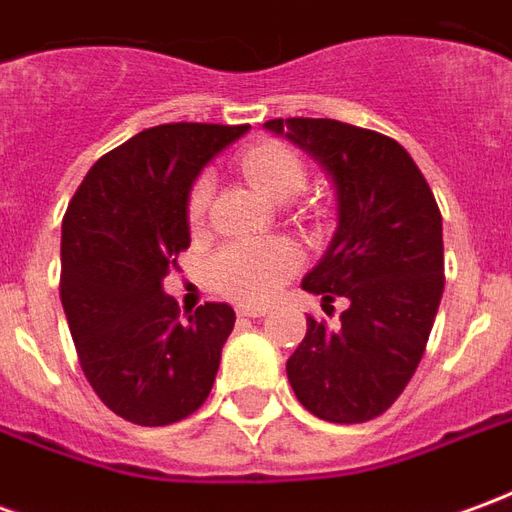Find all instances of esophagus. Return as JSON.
I'll use <instances>...</instances> for the list:
<instances>
[{
    "label": "esophagus",
    "mask_w": 512,
    "mask_h": 512,
    "mask_svg": "<svg viewBox=\"0 0 512 512\" xmlns=\"http://www.w3.org/2000/svg\"><path fill=\"white\" fill-rule=\"evenodd\" d=\"M238 315L241 318H260V315H266V307H238Z\"/></svg>",
    "instance_id": "1"
}]
</instances>
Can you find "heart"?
I'll use <instances>...</instances> for the list:
<instances>
[{
    "mask_svg": "<svg viewBox=\"0 0 512 512\" xmlns=\"http://www.w3.org/2000/svg\"><path fill=\"white\" fill-rule=\"evenodd\" d=\"M241 172L266 200H293L307 186V167L296 150L282 142H263L246 150L241 156ZM213 183L208 175L194 180L186 200V216L191 227H197L208 213ZM299 266V252L282 241H241L222 246L208 260V282L222 296L244 304L268 299L274 290Z\"/></svg>",
    "mask_w": 512,
    "mask_h": 512,
    "instance_id": "obj_1",
    "label": "heart"
}]
</instances>
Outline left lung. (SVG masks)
I'll use <instances>...</instances> for the list:
<instances>
[{
  "label": "left lung",
  "mask_w": 512,
  "mask_h": 512,
  "mask_svg": "<svg viewBox=\"0 0 512 512\" xmlns=\"http://www.w3.org/2000/svg\"><path fill=\"white\" fill-rule=\"evenodd\" d=\"M266 131L310 153L329 175L337 230L301 288L343 296L337 329L307 318L288 381L315 417L356 425L384 414L414 376L444 293L441 213L403 145L340 120L288 117Z\"/></svg>",
  "instance_id": "1"
}]
</instances>
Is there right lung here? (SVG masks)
Returning a JSON list of instances; mask_svg holds the SVG:
<instances>
[{"mask_svg": "<svg viewBox=\"0 0 512 512\" xmlns=\"http://www.w3.org/2000/svg\"><path fill=\"white\" fill-rule=\"evenodd\" d=\"M246 131H139L95 161L62 219L60 299L76 354L95 395L134 425H172L211 395L235 312L208 301L180 318L164 277L191 244L194 180Z\"/></svg>", "mask_w": 512, "mask_h": 512, "instance_id": "1", "label": "right lung"}]
</instances>
